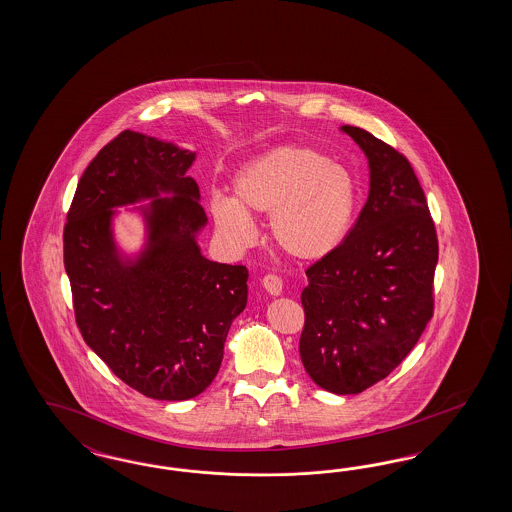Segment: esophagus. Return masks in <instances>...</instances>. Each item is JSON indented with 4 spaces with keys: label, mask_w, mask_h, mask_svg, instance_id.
Instances as JSON below:
<instances>
[{
    "label": "esophagus",
    "mask_w": 512,
    "mask_h": 512,
    "mask_svg": "<svg viewBox=\"0 0 512 512\" xmlns=\"http://www.w3.org/2000/svg\"><path fill=\"white\" fill-rule=\"evenodd\" d=\"M263 287L266 289V293L278 296L283 291V281L276 274H266L263 278Z\"/></svg>",
    "instance_id": "34e87169"
}]
</instances>
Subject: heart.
Wrapping results in <instances>:
<instances>
[{"label":"heart","instance_id":"obj_1","mask_svg":"<svg viewBox=\"0 0 512 512\" xmlns=\"http://www.w3.org/2000/svg\"><path fill=\"white\" fill-rule=\"evenodd\" d=\"M357 201V182L345 167L308 146H281L238 172L233 201L216 199L212 214L219 233L238 248L253 242L249 217L268 216L270 238L283 253L315 261L343 240Z\"/></svg>","mask_w":512,"mask_h":512}]
</instances>
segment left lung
I'll return each instance as SVG.
<instances>
[{
	"instance_id": "obj_1",
	"label": "left lung",
	"mask_w": 512,
	"mask_h": 512,
	"mask_svg": "<svg viewBox=\"0 0 512 512\" xmlns=\"http://www.w3.org/2000/svg\"><path fill=\"white\" fill-rule=\"evenodd\" d=\"M370 163L355 225L306 270L300 357L334 394H358L394 372L434 315L439 246L409 159L366 129L343 125Z\"/></svg>"
}]
</instances>
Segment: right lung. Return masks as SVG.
<instances>
[{"label": "right lung", "instance_id": "right-lung-1", "mask_svg": "<svg viewBox=\"0 0 512 512\" xmlns=\"http://www.w3.org/2000/svg\"><path fill=\"white\" fill-rule=\"evenodd\" d=\"M195 154L125 129L78 182L63 229V263L84 341L125 385L180 402L214 381L227 332L248 304V268L202 257L206 225ZM159 192L174 198L158 199ZM154 198L149 246L135 264L117 255L114 205Z\"/></svg>", "mask_w": 512, "mask_h": 512}]
</instances>
